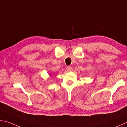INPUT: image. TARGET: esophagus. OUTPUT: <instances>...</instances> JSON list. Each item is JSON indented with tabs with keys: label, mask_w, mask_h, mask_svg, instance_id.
I'll use <instances>...</instances> for the list:
<instances>
[{
	"label": "esophagus",
	"mask_w": 127,
	"mask_h": 127,
	"mask_svg": "<svg viewBox=\"0 0 127 127\" xmlns=\"http://www.w3.org/2000/svg\"><path fill=\"white\" fill-rule=\"evenodd\" d=\"M73 70V68H72V67L70 66H68L66 67V70L68 71H70Z\"/></svg>",
	"instance_id": "esophagus-1"
}]
</instances>
